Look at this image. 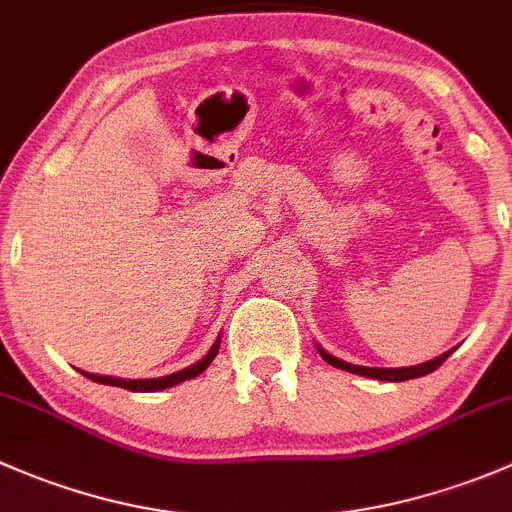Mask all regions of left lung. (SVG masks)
Masks as SVG:
<instances>
[{
  "label": "left lung",
  "instance_id": "1",
  "mask_svg": "<svg viewBox=\"0 0 512 512\" xmlns=\"http://www.w3.org/2000/svg\"><path fill=\"white\" fill-rule=\"evenodd\" d=\"M318 352H320V357H323V360L328 362V365H333V367H340V370H345V372H355V374H362V377L382 379V382H404V379L424 377V374L434 372L436 367H441V365H444V360H446V357L451 355V352H444V355H441V357H434V360H429V362H421V365H414V367H397V370H384V367H379V370H377V367H360V365H350V362H342V360H337V357L328 355V352H325V350H320V347H318Z\"/></svg>",
  "mask_w": 512,
  "mask_h": 512
}]
</instances>
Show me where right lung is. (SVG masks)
<instances>
[{"mask_svg": "<svg viewBox=\"0 0 512 512\" xmlns=\"http://www.w3.org/2000/svg\"><path fill=\"white\" fill-rule=\"evenodd\" d=\"M217 352H219V340L214 342V347L207 352V357H204V360H199L197 365L187 367V370H182V372L167 374V377H157V379H118V377H100V374H88V372H83V374H86L88 379H93V382L110 384V387H123V389H130V392H160V389L175 387V384L184 382V379H192V377H197V374H202L209 365H212V360L217 357Z\"/></svg>", "mask_w": 512, "mask_h": 512, "instance_id": "obj_1", "label": "right lung"}]
</instances>
